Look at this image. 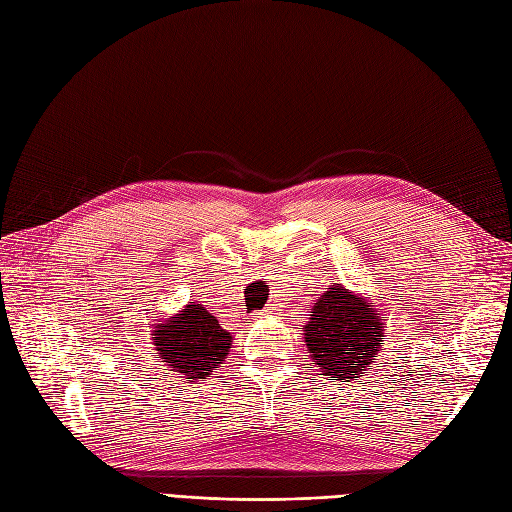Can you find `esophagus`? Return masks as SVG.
Segmentation results:
<instances>
[{
    "label": "esophagus",
    "instance_id": "obj_1",
    "mask_svg": "<svg viewBox=\"0 0 512 512\" xmlns=\"http://www.w3.org/2000/svg\"><path fill=\"white\" fill-rule=\"evenodd\" d=\"M262 316H265V314H262V312H258V314H254V318H262Z\"/></svg>",
    "mask_w": 512,
    "mask_h": 512
}]
</instances>
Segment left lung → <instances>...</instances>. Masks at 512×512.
I'll return each mask as SVG.
<instances>
[{"label": "left lung", "mask_w": 512, "mask_h": 512, "mask_svg": "<svg viewBox=\"0 0 512 512\" xmlns=\"http://www.w3.org/2000/svg\"><path fill=\"white\" fill-rule=\"evenodd\" d=\"M309 316L305 342L322 376L344 382L359 378L374 363L384 339L382 318L374 305L335 286L322 294Z\"/></svg>", "instance_id": "1"}]
</instances>
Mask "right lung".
I'll use <instances>...</instances> for the list:
<instances>
[{
	"instance_id": "add662e5",
	"label": "right lung",
	"mask_w": 512,
	"mask_h": 512,
	"mask_svg": "<svg viewBox=\"0 0 512 512\" xmlns=\"http://www.w3.org/2000/svg\"><path fill=\"white\" fill-rule=\"evenodd\" d=\"M156 329V359H164L166 365L190 382L209 376L226 359L232 339L220 327L218 318L200 303L188 305L183 314L158 324Z\"/></svg>"
}]
</instances>
